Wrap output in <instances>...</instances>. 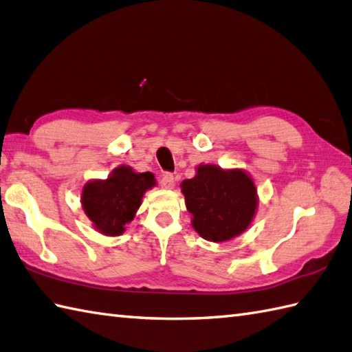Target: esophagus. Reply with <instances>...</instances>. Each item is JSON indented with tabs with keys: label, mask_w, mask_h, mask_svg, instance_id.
<instances>
[{
	"label": "esophagus",
	"mask_w": 352,
	"mask_h": 352,
	"mask_svg": "<svg viewBox=\"0 0 352 352\" xmlns=\"http://www.w3.org/2000/svg\"><path fill=\"white\" fill-rule=\"evenodd\" d=\"M160 184L164 190H171L175 186V177L171 173H164L160 179Z\"/></svg>",
	"instance_id": "esophagus-1"
}]
</instances>
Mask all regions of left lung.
Segmentation results:
<instances>
[{
  "instance_id": "left-lung-1",
  "label": "left lung",
  "mask_w": 352,
  "mask_h": 352,
  "mask_svg": "<svg viewBox=\"0 0 352 352\" xmlns=\"http://www.w3.org/2000/svg\"><path fill=\"white\" fill-rule=\"evenodd\" d=\"M181 188L194 230L208 241L223 242L241 235L256 214V185L241 168L201 164L196 176L185 179Z\"/></svg>"
}]
</instances>
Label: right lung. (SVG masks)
Listing matches in <instances>:
<instances>
[{"label": "right lung", "mask_w": 352, "mask_h": 352, "mask_svg": "<svg viewBox=\"0 0 352 352\" xmlns=\"http://www.w3.org/2000/svg\"><path fill=\"white\" fill-rule=\"evenodd\" d=\"M155 185V176L149 171L137 173L128 166H120L105 181L98 179L85 184L81 194L82 209L98 232L119 236L126 223L134 220L144 192Z\"/></svg>", "instance_id": "1"}]
</instances>
